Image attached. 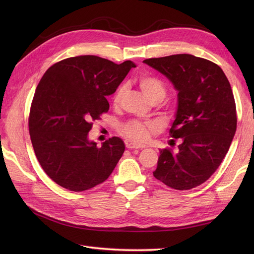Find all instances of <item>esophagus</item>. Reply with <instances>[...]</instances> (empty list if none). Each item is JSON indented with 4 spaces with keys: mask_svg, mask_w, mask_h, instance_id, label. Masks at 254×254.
Instances as JSON below:
<instances>
[{
    "mask_svg": "<svg viewBox=\"0 0 254 254\" xmlns=\"http://www.w3.org/2000/svg\"><path fill=\"white\" fill-rule=\"evenodd\" d=\"M126 147L129 149H143L145 148V145H140V144H135V143H126Z\"/></svg>",
    "mask_w": 254,
    "mask_h": 254,
    "instance_id": "1",
    "label": "esophagus"
}]
</instances>
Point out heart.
Returning a JSON list of instances; mask_svg holds the SVG:
<instances>
[{
  "instance_id": "1",
  "label": "heart",
  "mask_w": 254,
  "mask_h": 254,
  "mask_svg": "<svg viewBox=\"0 0 254 254\" xmlns=\"http://www.w3.org/2000/svg\"><path fill=\"white\" fill-rule=\"evenodd\" d=\"M137 82H139V86L141 91L143 92V94L149 102L155 101V99H158V101L161 102L165 96L166 89L164 83L159 78L155 77V76L150 74H141L139 79H137ZM123 93H124V87L121 86L113 94L112 99L114 104H118L120 102ZM153 129H155V124L153 123H144L131 120L124 123L121 126V132L130 141L145 142L148 140L149 134Z\"/></svg>"
}]
</instances>
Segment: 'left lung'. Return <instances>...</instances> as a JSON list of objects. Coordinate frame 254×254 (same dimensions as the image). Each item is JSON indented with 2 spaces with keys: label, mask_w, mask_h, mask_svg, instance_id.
Segmentation results:
<instances>
[{
  "label": "left lung",
  "mask_w": 254,
  "mask_h": 254,
  "mask_svg": "<svg viewBox=\"0 0 254 254\" xmlns=\"http://www.w3.org/2000/svg\"><path fill=\"white\" fill-rule=\"evenodd\" d=\"M170 79L177 94L171 137L179 150H160L153 176L175 190L200 186L217 170L236 131L233 92L224 71L210 60L190 54L145 59Z\"/></svg>",
  "instance_id": "8db88e82"
}]
</instances>
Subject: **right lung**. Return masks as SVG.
Masks as SVG:
<instances>
[{
	"label": "right lung",
	"instance_id": "1",
	"mask_svg": "<svg viewBox=\"0 0 254 254\" xmlns=\"http://www.w3.org/2000/svg\"><path fill=\"white\" fill-rule=\"evenodd\" d=\"M132 61L117 64L93 55L52 65L38 83L28 127L36 157L58 186L82 191L108 179L125 150L118 136L98 147L88 134L92 121L109 110L106 96L124 80Z\"/></svg>",
	"mask_w": 254,
	"mask_h": 254
}]
</instances>
